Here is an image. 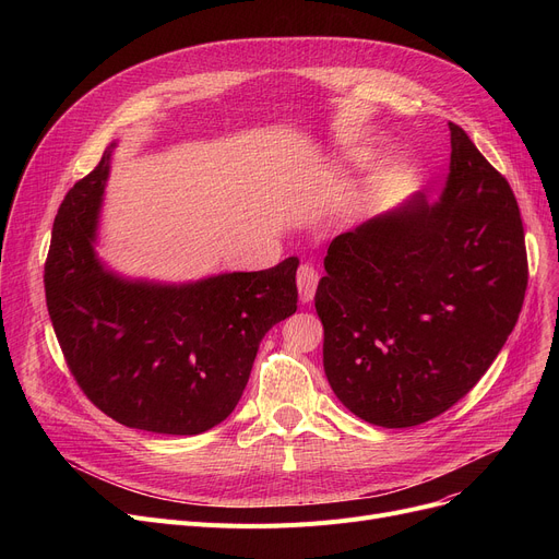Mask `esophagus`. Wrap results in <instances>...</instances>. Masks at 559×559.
<instances>
[{
  "mask_svg": "<svg viewBox=\"0 0 559 559\" xmlns=\"http://www.w3.org/2000/svg\"><path fill=\"white\" fill-rule=\"evenodd\" d=\"M317 283H319V274H317L312 264H308V262L301 264L299 272H297V287H299L301 304H310L314 299Z\"/></svg>",
  "mask_w": 559,
  "mask_h": 559,
  "instance_id": "34e87169",
  "label": "esophagus"
}]
</instances>
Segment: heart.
Returning a JSON list of instances; mask_svg holds the SVG:
<instances>
[{"label":"heart","mask_w":559,"mask_h":559,"mask_svg":"<svg viewBox=\"0 0 559 559\" xmlns=\"http://www.w3.org/2000/svg\"><path fill=\"white\" fill-rule=\"evenodd\" d=\"M365 163H367L365 152H346V154H342V158L337 163V169L342 174H348V171H356V169L365 167Z\"/></svg>","instance_id":"1"}]
</instances>
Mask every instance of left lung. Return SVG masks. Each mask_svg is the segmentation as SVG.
I'll return each instance as SVG.
<instances>
[{
    "instance_id": "8db88e82",
    "label": "left lung",
    "mask_w": 559,
    "mask_h": 559,
    "mask_svg": "<svg viewBox=\"0 0 559 559\" xmlns=\"http://www.w3.org/2000/svg\"><path fill=\"white\" fill-rule=\"evenodd\" d=\"M449 129L439 197L415 192L337 235L317 285L329 385L373 426L447 413L489 369L523 306L514 192L457 124Z\"/></svg>"
}]
</instances>
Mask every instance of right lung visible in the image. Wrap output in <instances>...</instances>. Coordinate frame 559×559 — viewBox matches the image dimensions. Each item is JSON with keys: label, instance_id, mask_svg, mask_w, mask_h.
<instances>
[{"label": "right lung", "instance_id": "add662e5", "mask_svg": "<svg viewBox=\"0 0 559 559\" xmlns=\"http://www.w3.org/2000/svg\"><path fill=\"white\" fill-rule=\"evenodd\" d=\"M117 146L58 209L45 295L76 383L122 426L199 435L238 405L274 324L297 312L299 258L199 281L129 278L99 258V217Z\"/></svg>", "mask_w": 559, "mask_h": 559}]
</instances>
